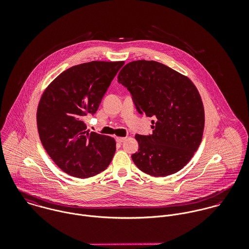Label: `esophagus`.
<instances>
[{"instance_id":"esophagus-1","label":"esophagus","mask_w":249,"mask_h":249,"mask_svg":"<svg viewBox=\"0 0 249 249\" xmlns=\"http://www.w3.org/2000/svg\"><path fill=\"white\" fill-rule=\"evenodd\" d=\"M126 138L125 137H117L116 138V141L118 142H123Z\"/></svg>"}]
</instances>
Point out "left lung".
<instances>
[{
	"label": "left lung",
	"instance_id": "8db88e82",
	"mask_svg": "<svg viewBox=\"0 0 249 249\" xmlns=\"http://www.w3.org/2000/svg\"><path fill=\"white\" fill-rule=\"evenodd\" d=\"M118 82L130 93L139 114L153 118L152 134L135 136L139 149L134 164L152 177L180 171L197 150L204 129V108L194 83L185 75L156 62L126 64Z\"/></svg>",
	"mask_w": 249,
	"mask_h": 249
}]
</instances>
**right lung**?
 <instances>
[{"label":"right lung","instance_id":"obj_1","mask_svg":"<svg viewBox=\"0 0 249 249\" xmlns=\"http://www.w3.org/2000/svg\"><path fill=\"white\" fill-rule=\"evenodd\" d=\"M124 61H92L61 72L44 92L37 109L42 144L66 174L94 177L109 166L116 151L113 138L89 132L84 118L94 115Z\"/></svg>","mask_w":249,"mask_h":249}]
</instances>
